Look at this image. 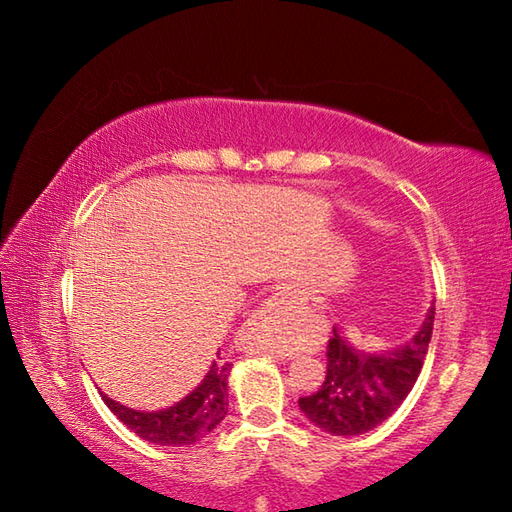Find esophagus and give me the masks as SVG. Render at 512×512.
<instances>
[{
    "mask_svg": "<svg viewBox=\"0 0 512 512\" xmlns=\"http://www.w3.org/2000/svg\"><path fill=\"white\" fill-rule=\"evenodd\" d=\"M288 301H297L295 292H292V290H279V292H275L273 297L266 299V301L262 303V308H259L257 312H259V314H270V312L279 310V306H284V303H288Z\"/></svg>",
    "mask_w": 512,
    "mask_h": 512,
    "instance_id": "esophagus-1",
    "label": "esophagus"
}]
</instances>
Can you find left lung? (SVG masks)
Returning <instances> with one entry per match:
<instances>
[{
    "mask_svg": "<svg viewBox=\"0 0 512 512\" xmlns=\"http://www.w3.org/2000/svg\"><path fill=\"white\" fill-rule=\"evenodd\" d=\"M436 306L424 314L413 339L394 350L367 354L332 330L328 341V372L312 396L299 398L306 418L332 436H361L385 422L416 385L429 350Z\"/></svg>",
    "mask_w": 512,
    "mask_h": 512,
    "instance_id": "left-lung-1",
    "label": "left lung"
}]
</instances>
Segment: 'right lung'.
Wrapping results in <instances>:
<instances>
[{"mask_svg": "<svg viewBox=\"0 0 512 512\" xmlns=\"http://www.w3.org/2000/svg\"><path fill=\"white\" fill-rule=\"evenodd\" d=\"M228 372H231V363L222 361L217 352V361H213L202 383L176 405L160 411H136L107 398L103 391L101 396L114 416L127 424V429H132L136 436L162 444V447H187L209 436L224 420L228 409Z\"/></svg>", "mask_w": 512, "mask_h": 512, "instance_id": "obj_1", "label": "right lung"}]
</instances>
